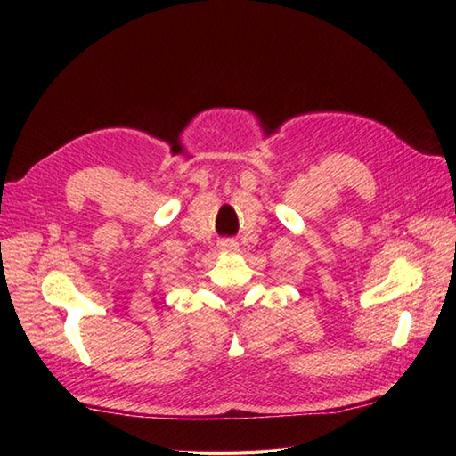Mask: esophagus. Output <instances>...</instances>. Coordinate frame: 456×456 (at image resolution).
<instances>
[{
	"instance_id": "esophagus-1",
	"label": "esophagus",
	"mask_w": 456,
	"mask_h": 456,
	"mask_svg": "<svg viewBox=\"0 0 456 456\" xmlns=\"http://www.w3.org/2000/svg\"><path fill=\"white\" fill-rule=\"evenodd\" d=\"M219 248L225 250V253H235V250L239 248V245L235 243L233 239H225V240H221V243H219Z\"/></svg>"
}]
</instances>
